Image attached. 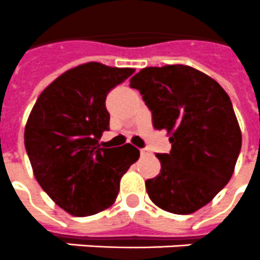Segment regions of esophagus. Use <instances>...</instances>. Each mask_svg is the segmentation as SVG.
<instances>
[{
	"instance_id": "34e87169",
	"label": "esophagus",
	"mask_w": 260,
	"mask_h": 260,
	"mask_svg": "<svg viewBox=\"0 0 260 260\" xmlns=\"http://www.w3.org/2000/svg\"><path fill=\"white\" fill-rule=\"evenodd\" d=\"M140 154H141V157L148 156V154H149V150H148V149H140Z\"/></svg>"
}]
</instances>
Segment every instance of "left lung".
<instances>
[{
  "mask_svg": "<svg viewBox=\"0 0 260 260\" xmlns=\"http://www.w3.org/2000/svg\"><path fill=\"white\" fill-rule=\"evenodd\" d=\"M143 95L156 129L169 135V153H157L160 174L145 181L162 210L190 214L230 181L242 147L231 100L213 78L193 67H147L131 84Z\"/></svg>",
  "mask_w": 260,
  "mask_h": 260,
  "instance_id": "1",
  "label": "left lung"
}]
</instances>
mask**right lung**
<instances>
[{"label": "right lung", "instance_id": "obj_1", "mask_svg": "<svg viewBox=\"0 0 260 260\" xmlns=\"http://www.w3.org/2000/svg\"><path fill=\"white\" fill-rule=\"evenodd\" d=\"M135 73L89 62L46 87L25 128V148L38 184L59 208L75 217L106 210L115 202L120 178L140 157L131 144L102 147L110 129L106 98Z\"/></svg>", "mask_w": 260, "mask_h": 260}]
</instances>
